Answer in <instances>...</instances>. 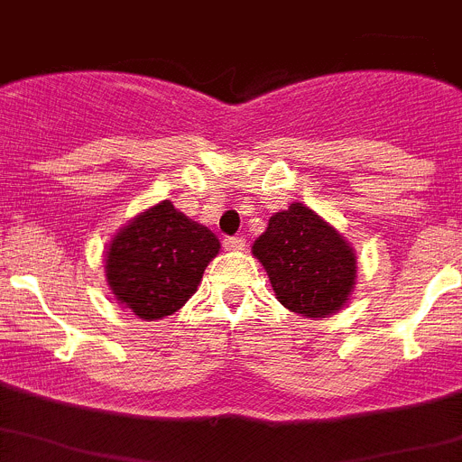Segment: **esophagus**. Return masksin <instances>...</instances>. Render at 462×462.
<instances>
[{
  "instance_id": "esophagus-1",
  "label": "esophagus",
  "mask_w": 462,
  "mask_h": 462,
  "mask_svg": "<svg viewBox=\"0 0 462 462\" xmlns=\"http://www.w3.org/2000/svg\"><path fill=\"white\" fill-rule=\"evenodd\" d=\"M224 247H226L228 252H243L245 247H247V245H245L243 236H234V238L224 240Z\"/></svg>"
}]
</instances>
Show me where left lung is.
Listing matches in <instances>:
<instances>
[{
	"mask_svg": "<svg viewBox=\"0 0 462 462\" xmlns=\"http://www.w3.org/2000/svg\"><path fill=\"white\" fill-rule=\"evenodd\" d=\"M252 254L268 273L277 300L305 319L340 312L356 284V252L333 224L305 203L268 219Z\"/></svg>",
	"mask_w": 462,
	"mask_h": 462,
	"instance_id": "left-lung-1",
	"label": "left lung"
}]
</instances>
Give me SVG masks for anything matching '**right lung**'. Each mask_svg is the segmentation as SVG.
Returning <instances> with one entry per match:
<instances>
[{"label": "right lung", "mask_w": 462, "mask_h": 462, "mask_svg": "<svg viewBox=\"0 0 462 462\" xmlns=\"http://www.w3.org/2000/svg\"><path fill=\"white\" fill-rule=\"evenodd\" d=\"M219 247L210 228L171 201H159L110 238L106 282L117 303L138 319H164L194 296Z\"/></svg>", "instance_id": "add662e5"}]
</instances>
